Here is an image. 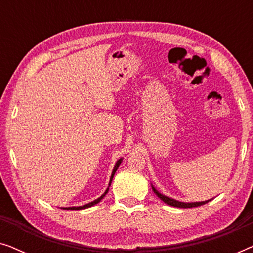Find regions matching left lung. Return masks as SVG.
<instances>
[{
	"label": "left lung",
	"instance_id": "left-lung-1",
	"mask_svg": "<svg viewBox=\"0 0 253 253\" xmlns=\"http://www.w3.org/2000/svg\"><path fill=\"white\" fill-rule=\"evenodd\" d=\"M152 189H153V191L155 195H157L159 198H160L162 202L168 204V205L170 206H174V207H181V209H190V207H197V206H200V205H204V204L211 202V199L209 200H205V202H193V203H184V202H179V200H176V199H172V198H169V197L162 195L158 191L157 189L154 188L153 185H152Z\"/></svg>",
	"mask_w": 253,
	"mask_h": 253
}]
</instances>
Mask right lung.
<instances>
[{
	"mask_svg": "<svg viewBox=\"0 0 253 253\" xmlns=\"http://www.w3.org/2000/svg\"><path fill=\"white\" fill-rule=\"evenodd\" d=\"M121 162H122V158L121 159H119V160L116 161V164H115V166H114V169H113V172H112V176H110V181H109V185H108V188L106 189V191L102 193L101 196L99 197L98 199H95V200H93V202H91V203H88V204H85V205H83V206H74V207H62V209L63 210H84V209H87V207H91V206H93V205H95V204H98L100 200H101L103 197H105L106 195H107V192H108V190H109V186H110V183H112V181H113V177H114V175H115V172H116V170H117V168H119V166L121 165Z\"/></svg>",
	"mask_w": 253,
	"mask_h": 253,
	"instance_id": "obj_1",
	"label": "right lung"
}]
</instances>
